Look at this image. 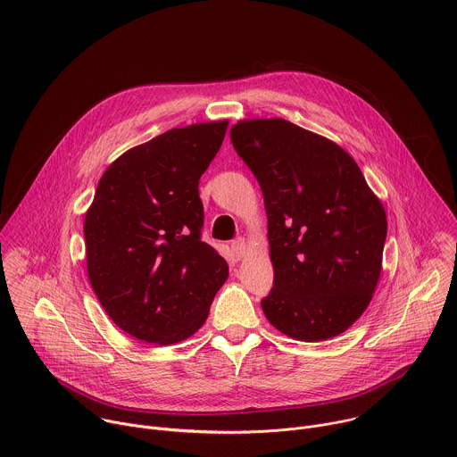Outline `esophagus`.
Masks as SVG:
<instances>
[{
	"mask_svg": "<svg viewBox=\"0 0 457 457\" xmlns=\"http://www.w3.org/2000/svg\"><path fill=\"white\" fill-rule=\"evenodd\" d=\"M231 247H233V253H235L238 258H244L245 253H247V242H245L244 238L235 240V242L231 244Z\"/></svg>",
	"mask_w": 457,
	"mask_h": 457,
	"instance_id": "obj_1",
	"label": "esophagus"
}]
</instances>
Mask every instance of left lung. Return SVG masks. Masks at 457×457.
Listing matches in <instances>:
<instances>
[{
    "instance_id": "obj_1",
    "label": "left lung",
    "mask_w": 457,
    "mask_h": 457,
    "mask_svg": "<svg viewBox=\"0 0 457 457\" xmlns=\"http://www.w3.org/2000/svg\"><path fill=\"white\" fill-rule=\"evenodd\" d=\"M231 143L262 189L275 287L262 311L282 335H342L372 300L386 215L356 161L286 119H242Z\"/></svg>"
}]
</instances>
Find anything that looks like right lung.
<instances>
[{
	"instance_id": "add662e5",
	"label": "right lung",
	"mask_w": 457,
	"mask_h": 457,
	"mask_svg": "<svg viewBox=\"0 0 457 457\" xmlns=\"http://www.w3.org/2000/svg\"><path fill=\"white\" fill-rule=\"evenodd\" d=\"M228 124L168 129L117 157L97 184L85 215L88 278L112 321L137 340L193 337L228 280L226 260L201 240L199 197Z\"/></svg>"
}]
</instances>
